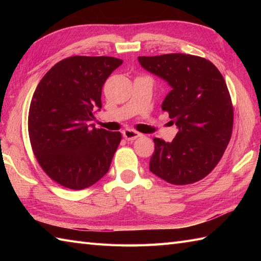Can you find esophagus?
Here are the masks:
<instances>
[{
  "instance_id": "obj_1",
  "label": "esophagus",
  "mask_w": 261,
  "mask_h": 261,
  "mask_svg": "<svg viewBox=\"0 0 261 261\" xmlns=\"http://www.w3.org/2000/svg\"><path fill=\"white\" fill-rule=\"evenodd\" d=\"M122 135H123L124 139H126V140H135V139H137L138 137L141 136V134H139V132H137L135 130H132V129L123 130V131H122Z\"/></svg>"
}]
</instances>
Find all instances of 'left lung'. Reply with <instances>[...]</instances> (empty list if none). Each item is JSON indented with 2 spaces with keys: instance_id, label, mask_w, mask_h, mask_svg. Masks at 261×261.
<instances>
[{
  "instance_id": "obj_1",
  "label": "left lung",
  "mask_w": 261,
  "mask_h": 261,
  "mask_svg": "<svg viewBox=\"0 0 261 261\" xmlns=\"http://www.w3.org/2000/svg\"><path fill=\"white\" fill-rule=\"evenodd\" d=\"M138 60L171 87L162 109L178 129L171 142L154 138L149 170L174 185L204 178L223 156L233 126V108L223 76L208 60L192 55Z\"/></svg>"
}]
</instances>
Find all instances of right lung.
Segmentation results:
<instances>
[{
  "label": "right lung",
  "mask_w": 261,
  "mask_h": 261,
  "mask_svg": "<svg viewBox=\"0 0 261 261\" xmlns=\"http://www.w3.org/2000/svg\"><path fill=\"white\" fill-rule=\"evenodd\" d=\"M113 57L74 56L47 71L31 99L28 129L32 150L51 179L84 190L108 173L120 132L95 129L102 88L122 65Z\"/></svg>",
  "instance_id": "add662e5"
}]
</instances>
